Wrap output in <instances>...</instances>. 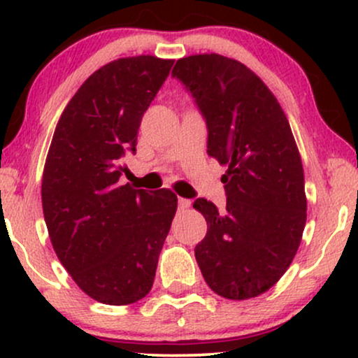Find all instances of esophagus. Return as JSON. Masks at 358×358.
<instances>
[{
  "instance_id": "1",
  "label": "esophagus",
  "mask_w": 358,
  "mask_h": 358,
  "mask_svg": "<svg viewBox=\"0 0 358 358\" xmlns=\"http://www.w3.org/2000/svg\"><path fill=\"white\" fill-rule=\"evenodd\" d=\"M190 205H192L190 200L182 199V196H178V208H180V210H187V208L190 207Z\"/></svg>"
}]
</instances>
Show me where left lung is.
Instances as JSON below:
<instances>
[{
  "label": "left lung",
  "instance_id": "8db88e82",
  "mask_svg": "<svg viewBox=\"0 0 358 358\" xmlns=\"http://www.w3.org/2000/svg\"><path fill=\"white\" fill-rule=\"evenodd\" d=\"M171 76L207 124V153L227 165V205L196 199L207 236L195 248L205 282L227 299L266 293L293 261L306 224L305 176L281 106L241 62L205 53L180 59Z\"/></svg>",
  "mask_w": 358,
  "mask_h": 358
}]
</instances>
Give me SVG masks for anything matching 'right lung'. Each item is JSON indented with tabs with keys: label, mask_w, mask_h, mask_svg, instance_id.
<instances>
[{
	"label": "right lung",
	"mask_w": 358,
	"mask_h": 358,
	"mask_svg": "<svg viewBox=\"0 0 358 358\" xmlns=\"http://www.w3.org/2000/svg\"><path fill=\"white\" fill-rule=\"evenodd\" d=\"M171 65L139 55L94 72L62 113L45 162L42 205L53 249L77 286L104 305H131L150 293L176 212L168 188L119 183Z\"/></svg>",
	"instance_id": "right-lung-1"
}]
</instances>
